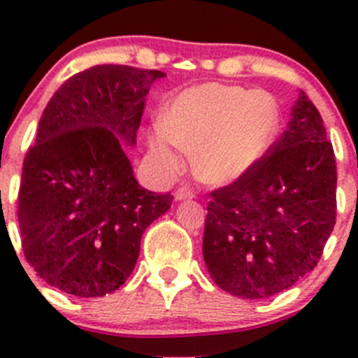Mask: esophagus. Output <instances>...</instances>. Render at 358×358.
Listing matches in <instances>:
<instances>
[{"label": "esophagus", "mask_w": 358, "mask_h": 358, "mask_svg": "<svg viewBox=\"0 0 358 358\" xmlns=\"http://www.w3.org/2000/svg\"><path fill=\"white\" fill-rule=\"evenodd\" d=\"M192 197H194V192L189 189V187H180V189L175 192L176 201H187V199H192Z\"/></svg>", "instance_id": "34e87169"}]
</instances>
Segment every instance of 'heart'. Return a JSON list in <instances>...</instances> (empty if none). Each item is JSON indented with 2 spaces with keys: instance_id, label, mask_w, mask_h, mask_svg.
<instances>
[{
  "instance_id": "heart-1",
  "label": "heart",
  "mask_w": 358,
  "mask_h": 358,
  "mask_svg": "<svg viewBox=\"0 0 358 358\" xmlns=\"http://www.w3.org/2000/svg\"><path fill=\"white\" fill-rule=\"evenodd\" d=\"M282 109L272 93L223 83L183 90L168 103L149 149L162 169H176L196 150L194 171L211 185H230L249 175L275 143Z\"/></svg>"
}]
</instances>
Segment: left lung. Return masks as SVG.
Masks as SVG:
<instances>
[{
    "instance_id": "1",
    "label": "left lung",
    "mask_w": 358,
    "mask_h": 358,
    "mask_svg": "<svg viewBox=\"0 0 358 358\" xmlns=\"http://www.w3.org/2000/svg\"><path fill=\"white\" fill-rule=\"evenodd\" d=\"M334 223V150L319 110L299 92L287 129L265 159L211 192L202 256L216 286L263 299L315 268Z\"/></svg>"
}]
</instances>
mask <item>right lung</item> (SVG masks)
<instances>
[{"instance_id":"add662e5","label":"right lung","mask_w":358,"mask_h":358,"mask_svg":"<svg viewBox=\"0 0 358 358\" xmlns=\"http://www.w3.org/2000/svg\"><path fill=\"white\" fill-rule=\"evenodd\" d=\"M161 71L90 67L55 92L24 159L19 227L29 265L50 286L106 296L126 282L147 227L171 194L138 185L126 147L136 145L145 96Z\"/></svg>"}]
</instances>
